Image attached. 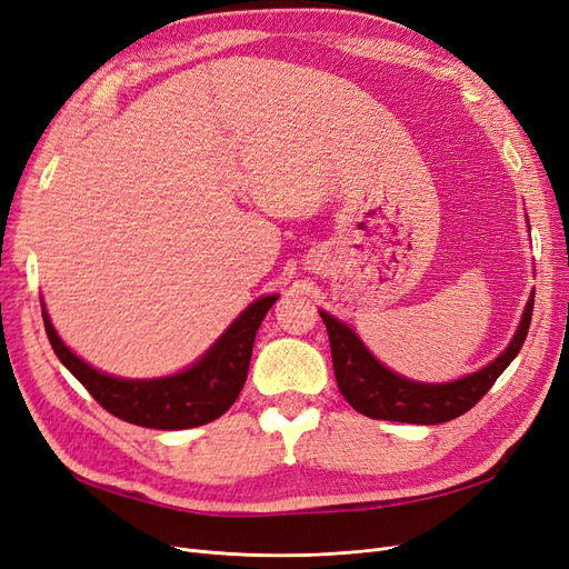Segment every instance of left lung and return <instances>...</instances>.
Instances as JSON below:
<instances>
[{
	"mask_svg": "<svg viewBox=\"0 0 569 569\" xmlns=\"http://www.w3.org/2000/svg\"><path fill=\"white\" fill-rule=\"evenodd\" d=\"M531 311L533 295L525 308L522 322L510 347L491 366L449 385H418L406 380V377L393 375L380 360H375V356L363 347V341L347 325L322 311L320 318L327 327V335H330L337 387L343 399L353 406V410L372 420L439 425L468 412L493 387L498 375L520 353L529 332Z\"/></svg>",
	"mask_w": 569,
	"mask_h": 569,
	"instance_id": "8db88e82",
	"label": "left lung"
}]
</instances>
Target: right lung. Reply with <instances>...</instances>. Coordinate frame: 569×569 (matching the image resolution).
I'll return each instance as SVG.
<instances>
[{"mask_svg":"<svg viewBox=\"0 0 569 569\" xmlns=\"http://www.w3.org/2000/svg\"><path fill=\"white\" fill-rule=\"evenodd\" d=\"M278 297H263L239 316L199 363L163 380H118L90 368L59 339L47 313L44 330L61 363L111 416L149 429H187L220 418L242 391L258 327Z\"/></svg>","mask_w":569,"mask_h":569,"instance_id":"add662e5","label":"right lung"}]
</instances>
